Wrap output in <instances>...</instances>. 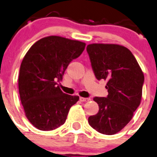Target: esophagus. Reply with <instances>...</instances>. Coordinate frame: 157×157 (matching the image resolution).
Here are the masks:
<instances>
[{"mask_svg":"<svg viewBox=\"0 0 157 157\" xmlns=\"http://www.w3.org/2000/svg\"><path fill=\"white\" fill-rule=\"evenodd\" d=\"M80 101H82V102L89 101H90V98H82V97H80Z\"/></svg>","mask_w":157,"mask_h":157,"instance_id":"esophagus-1","label":"esophagus"}]
</instances>
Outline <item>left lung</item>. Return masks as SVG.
Wrapping results in <instances>:
<instances>
[{
	"label": "left lung",
	"mask_w": 157,
	"mask_h": 157,
	"mask_svg": "<svg viewBox=\"0 0 157 157\" xmlns=\"http://www.w3.org/2000/svg\"><path fill=\"white\" fill-rule=\"evenodd\" d=\"M98 80H107V98L95 97L98 112L88 118L98 132L114 135L131 121L140 105L144 74L131 51L118 44L93 43L87 46Z\"/></svg>",
	"instance_id": "8db88e82"
}]
</instances>
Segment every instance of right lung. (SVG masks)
Instances as JSON below:
<instances>
[{
    "instance_id": "right-lung-1",
    "label": "right lung",
    "mask_w": 157,
    "mask_h": 157,
    "mask_svg": "<svg viewBox=\"0 0 157 157\" xmlns=\"http://www.w3.org/2000/svg\"><path fill=\"white\" fill-rule=\"evenodd\" d=\"M86 44L61 36H50L34 43L20 67L18 90L25 116L42 131L56 129L64 124L78 96L67 94L56 81L66 69L85 49Z\"/></svg>"
}]
</instances>
